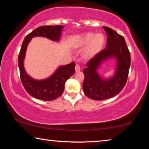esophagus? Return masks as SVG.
<instances>
[{"label":"esophagus","instance_id":"34e87169","mask_svg":"<svg viewBox=\"0 0 149 149\" xmlns=\"http://www.w3.org/2000/svg\"><path fill=\"white\" fill-rule=\"evenodd\" d=\"M75 72H76L77 73V72H79L81 71V67H80V65H79V64H77L76 65H75Z\"/></svg>","mask_w":149,"mask_h":149}]
</instances>
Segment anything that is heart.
<instances>
[{
  "instance_id": "obj_1",
  "label": "heart",
  "mask_w": 149,
  "mask_h": 149,
  "mask_svg": "<svg viewBox=\"0 0 149 149\" xmlns=\"http://www.w3.org/2000/svg\"><path fill=\"white\" fill-rule=\"evenodd\" d=\"M104 42V35L89 32L75 37L73 46L75 48H81L86 45L83 52V56L86 59H91L101 51Z\"/></svg>"
}]
</instances>
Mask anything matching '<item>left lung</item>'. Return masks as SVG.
Here are the masks:
<instances>
[{"label": "left lung", "instance_id": "left-lung-1", "mask_svg": "<svg viewBox=\"0 0 149 149\" xmlns=\"http://www.w3.org/2000/svg\"><path fill=\"white\" fill-rule=\"evenodd\" d=\"M103 28L108 36L106 49L90 60L83 70L84 92L96 100L108 99L119 94L127 81L131 64L130 52L123 37L110 27L103 26ZM110 59L115 61V74L110 78H103L97 70Z\"/></svg>", "mask_w": 149, "mask_h": 149}]
</instances>
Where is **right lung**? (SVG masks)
<instances>
[{
  "label": "right lung",
  "instance_id": "right-lung-1",
  "mask_svg": "<svg viewBox=\"0 0 149 149\" xmlns=\"http://www.w3.org/2000/svg\"><path fill=\"white\" fill-rule=\"evenodd\" d=\"M63 26H45L34 29L25 37L18 56V66L22 83L26 91L35 99L42 100H53L64 92L66 81L74 74L75 64L60 65L49 77L43 79H35L27 74L24 68V59L27 45L33 37H42L59 41L64 29Z\"/></svg>",
  "mask_w": 149,
  "mask_h": 149
}]
</instances>
